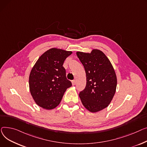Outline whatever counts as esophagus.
Returning a JSON list of instances; mask_svg holds the SVG:
<instances>
[{
    "instance_id": "1",
    "label": "esophagus",
    "mask_w": 147,
    "mask_h": 147,
    "mask_svg": "<svg viewBox=\"0 0 147 147\" xmlns=\"http://www.w3.org/2000/svg\"><path fill=\"white\" fill-rule=\"evenodd\" d=\"M72 85H75V84H76V81H75V80H73V81H72Z\"/></svg>"
}]
</instances>
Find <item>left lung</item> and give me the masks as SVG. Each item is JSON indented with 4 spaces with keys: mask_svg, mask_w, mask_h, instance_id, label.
<instances>
[{
    "mask_svg": "<svg viewBox=\"0 0 147 147\" xmlns=\"http://www.w3.org/2000/svg\"><path fill=\"white\" fill-rule=\"evenodd\" d=\"M76 55L87 76L85 88L79 94L82 105L92 113L105 109L113 99L117 86L113 66L99 50H93L90 53L78 51Z\"/></svg>",
    "mask_w": 147,
    "mask_h": 147,
    "instance_id": "obj_1",
    "label": "left lung"
}]
</instances>
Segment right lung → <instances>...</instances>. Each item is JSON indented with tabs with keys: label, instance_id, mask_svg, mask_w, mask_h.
Segmentation results:
<instances>
[{
	"label": "right lung",
	"instance_id": "1",
	"mask_svg": "<svg viewBox=\"0 0 147 147\" xmlns=\"http://www.w3.org/2000/svg\"><path fill=\"white\" fill-rule=\"evenodd\" d=\"M72 53L69 51L50 49L33 66L29 77L30 90L38 106L47 110L55 108L66 89L72 86L63 66L65 60Z\"/></svg>",
	"mask_w": 147,
	"mask_h": 147
}]
</instances>
